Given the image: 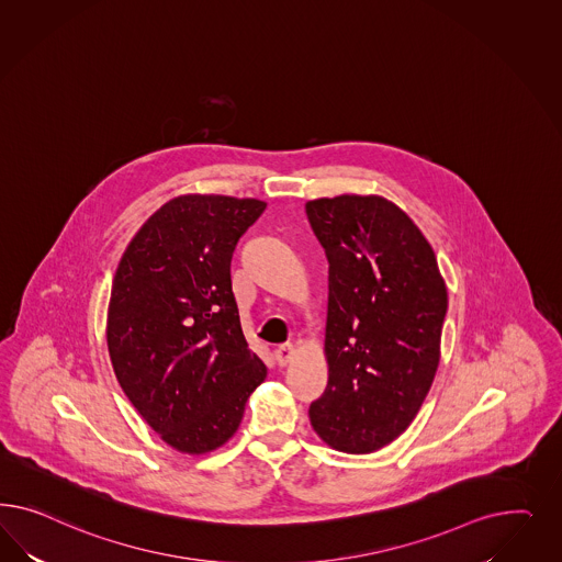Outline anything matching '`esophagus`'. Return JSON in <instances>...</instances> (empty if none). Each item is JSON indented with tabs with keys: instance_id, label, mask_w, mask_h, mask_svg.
Wrapping results in <instances>:
<instances>
[{
	"instance_id": "obj_1",
	"label": "esophagus",
	"mask_w": 562,
	"mask_h": 562,
	"mask_svg": "<svg viewBox=\"0 0 562 562\" xmlns=\"http://www.w3.org/2000/svg\"><path fill=\"white\" fill-rule=\"evenodd\" d=\"M294 357V346L292 344H282L276 348V360L280 367H286L290 360Z\"/></svg>"
}]
</instances>
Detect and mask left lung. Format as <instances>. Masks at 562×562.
Here are the masks:
<instances>
[{"label": "left lung", "mask_w": 562, "mask_h": 562, "mask_svg": "<svg viewBox=\"0 0 562 562\" xmlns=\"http://www.w3.org/2000/svg\"><path fill=\"white\" fill-rule=\"evenodd\" d=\"M329 261L324 395L313 430L331 449L373 453L416 418L441 358L447 286L430 243L381 195L306 202Z\"/></svg>", "instance_id": "8db88e82"}]
</instances>
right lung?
Masks as SVG:
<instances>
[{"label":"right lung","mask_w":562,"mask_h":562,"mask_svg":"<svg viewBox=\"0 0 562 562\" xmlns=\"http://www.w3.org/2000/svg\"><path fill=\"white\" fill-rule=\"evenodd\" d=\"M263 210L256 198H172L142 224L113 278V371L139 416L181 453L231 441L268 374L243 336L231 282L238 238Z\"/></svg>","instance_id":"obj_1"}]
</instances>
